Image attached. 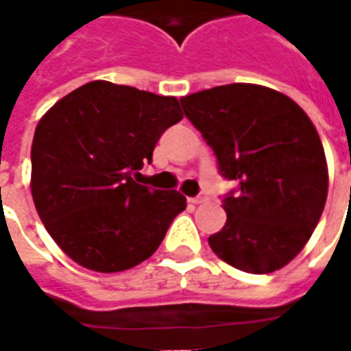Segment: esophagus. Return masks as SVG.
<instances>
[{
  "mask_svg": "<svg viewBox=\"0 0 351 351\" xmlns=\"http://www.w3.org/2000/svg\"><path fill=\"white\" fill-rule=\"evenodd\" d=\"M190 201H191V203H193V205H201V203H205V201H208V195H206L205 191H201L199 195H195V197H191Z\"/></svg>",
  "mask_w": 351,
  "mask_h": 351,
  "instance_id": "esophagus-1",
  "label": "esophagus"
}]
</instances>
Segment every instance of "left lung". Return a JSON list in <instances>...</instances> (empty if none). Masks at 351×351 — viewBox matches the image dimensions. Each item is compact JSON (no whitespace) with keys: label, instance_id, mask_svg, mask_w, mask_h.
<instances>
[{"label":"left lung","instance_id":"8db88e82","mask_svg":"<svg viewBox=\"0 0 351 351\" xmlns=\"http://www.w3.org/2000/svg\"><path fill=\"white\" fill-rule=\"evenodd\" d=\"M214 150L220 175L239 182L223 197L228 221L208 237L239 271H278L302 250L327 199V161L306 112L284 93L226 84L180 99Z\"/></svg>","mask_w":351,"mask_h":351}]
</instances>
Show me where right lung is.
Instances as JSON below:
<instances>
[{"mask_svg":"<svg viewBox=\"0 0 351 351\" xmlns=\"http://www.w3.org/2000/svg\"><path fill=\"white\" fill-rule=\"evenodd\" d=\"M182 116L176 97L93 80L39 120L32 195L49 235L75 263L120 272L158 250L186 197L135 178Z\"/></svg>","mask_w":351,"mask_h":351,"instance_id":"1","label":"right lung"}]
</instances>
